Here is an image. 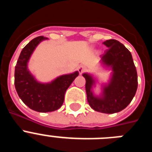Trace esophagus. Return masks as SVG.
<instances>
[{
  "label": "esophagus",
  "instance_id": "34e87169",
  "mask_svg": "<svg viewBox=\"0 0 152 152\" xmlns=\"http://www.w3.org/2000/svg\"><path fill=\"white\" fill-rule=\"evenodd\" d=\"M86 70H87V68H86L84 66H80L78 68H77V71H78L80 75H81V74H83L84 72H85Z\"/></svg>",
  "mask_w": 152,
  "mask_h": 152
}]
</instances>
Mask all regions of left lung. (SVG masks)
Segmentation results:
<instances>
[{"label": "left lung", "instance_id": "8db88e82", "mask_svg": "<svg viewBox=\"0 0 152 152\" xmlns=\"http://www.w3.org/2000/svg\"><path fill=\"white\" fill-rule=\"evenodd\" d=\"M108 48L101 56V62L113 71L111 78L103 88L100 96L92 91L95 80L91 75L83 74L89 105L103 113H115L124 110L131 103L138 88V76L131 52L116 39L103 42Z\"/></svg>", "mask_w": 152, "mask_h": 152}]
</instances>
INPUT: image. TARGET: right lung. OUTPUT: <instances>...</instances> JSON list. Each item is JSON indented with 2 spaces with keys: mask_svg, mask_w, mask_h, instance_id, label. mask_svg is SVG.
I'll return each instance as SVG.
<instances>
[{
  "mask_svg": "<svg viewBox=\"0 0 152 152\" xmlns=\"http://www.w3.org/2000/svg\"><path fill=\"white\" fill-rule=\"evenodd\" d=\"M43 36H38L31 40L24 47L19 56L14 73V84L17 94L22 101L33 110L40 113L52 112L62 106L64 94L78 72L61 75L52 82L42 84L38 82L31 75L27 64L36 47L42 40Z\"/></svg>",
  "mask_w": 152,
  "mask_h": 152,
  "instance_id": "1",
  "label": "right lung"
}]
</instances>
